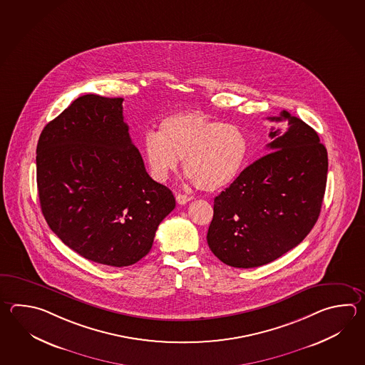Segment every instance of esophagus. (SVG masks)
Masks as SVG:
<instances>
[{
	"label": "esophagus",
	"instance_id": "34e87169",
	"mask_svg": "<svg viewBox=\"0 0 365 365\" xmlns=\"http://www.w3.org/2000/svg\"><path fill=\"white\" fill-rule=\"evenodd\" d=\"M175 199H177V202L180 204V205H183V204H187L188 201L192 200V196H188V195L178 194L175 196Z\"/></svg>",
	"mask_w": 365,
	"mask_h": 365
}]
</instances>
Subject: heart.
Returning <instances> with one entry per match:
<instances>
[{"mask_svg":"<svg viewBox=\"0 0 365 365\" xmlns=\"http://www.w3.org/2000/svg\"><path fill=\"white\" fill-rule=\"evenodd\" d=\"M149 173L158 182L169 178L183 158L188 179L202 191H217L238 178L246 164L248 138L232 123H222L200 110L165 115L158 131L143 139Z\"/></svg>","mask_w":365,"mask_h":365,"instance_id":"heart-1","label":"heart"}]
</instances>
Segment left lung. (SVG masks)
Masks as SVG:
<instances>
[{
  "instance_id": "obj_1",
  "label": "left lung",
  "mask_w": 365,
  "mask_h": 365,
  "mask_svg": "<svg viewBox=\"0 0 365 365\" xmlns=\"http://www.w3.org/2000/svg\"><path fill=\"white\" fill-rule=\"evenodd\" d=\"M268 119L269 153L215 197L208 246L234 268L265 265L298 246L325 195L327 152L317 133L286 110Z\"/></svg>"
}]
</instances>
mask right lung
<instances>
[{"mask_svg":"<svg viewBox=\"0 0 365 365\" xmlns=\"http://www.w3.org/2000/svg\"><path fill=\"white\" fill-rule=\"evenodd\" d=\"M122 103V97H78L44 127L36 148L45 221L84 259L115 268L143 259L175 208L170 190L145 170Z\"/></svg>","mask_w":365,"mask_h":365,"instance_id":"obj_1","label":"right lung"}]
</instances>
